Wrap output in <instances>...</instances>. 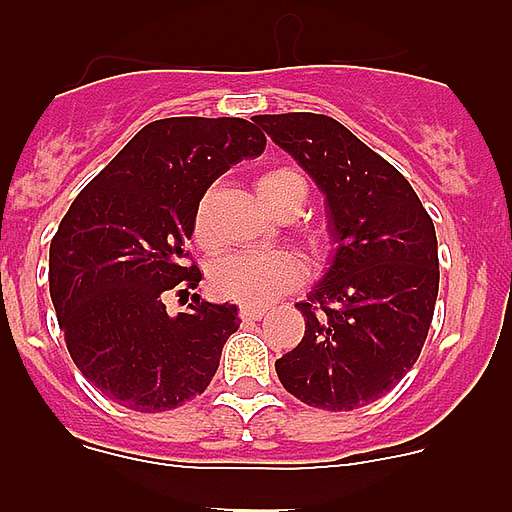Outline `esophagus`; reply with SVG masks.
<instances>
[{"instance_id": "34e87169", "label": "esophagus", "mask_w": 512, "mask_h": 512, "mask_svg": "<svg viewBox=\"0 0 512 512\" xmlns=\"http://www.w3.org/2000/svg\"><path fill=\"white\" fill-rule=\"evenodd\" d=\"M266 312L264 305H241V318L243 320H259Z\"/></svg>"}]
</instances>
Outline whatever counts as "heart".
Returning a JSON list of instances; mask_svg holds the SVG:
<instances>
[{"label":"heart","instance_id":"b5f03b06","mask_svg":"<svg viewBox=\"0 0 512 512\" xmlns=\"http://www.w3.org/2000/svg\"><path fill=\"white\" fill-rule=\"evenodd\" d=\"M292 184H302L300 176L289 169L266 171L259 179V197L266 210L277 212L284 194ZM194 241L212 246L210 210L202 200L192 217ZM307 277V266L295 251H238L223 256L212 266L210 284L215 295L225 300L243 302V305H266L287 289L297 287Z\"/></svg>","mask_w":512,"mask_h":512}]
</instances>
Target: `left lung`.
I'll use <instances>...</instances> for the list:
<instances>
[{"mask_svg":"<svg viewBox=\"0 0 512 512\" xmlns=\"http://www.w3.org/2000/svg\"><path fill=\"white\" fill-rule=\"evenodd\" d=\"M261 128L325 194L330 269L297 302L305 336L277 359L279 382L305 405L356 410L418 361L438 297L431 215L390 161L315 112L259 115Z\"/></svg>","mask_w":512,"mask_h":512,"instance_id":"8db88e82","label":"left lung"}]
</instances>
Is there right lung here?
Instances as JSON below:
<instances>
[{
    "label": "right lung",
    "instance_id": "obj_1",
    "mask_svg": "<svg viewBox=\"0 0 512 512\" xmlns=\"http://www.w3.org/2000/svg\"><path fill=\"white\" fill-rule=\"evenodd\" d=\"M264 146L241 117L148 122L63 215L48 261L58 325L79 372L117 405L179 408L215 377L238 307L197 295L169 315L164 297L200 284L187 241L210 184Z\"/></svg>",
    "mask_w": 512,
    "mask_h": 512
}]
</instances>
